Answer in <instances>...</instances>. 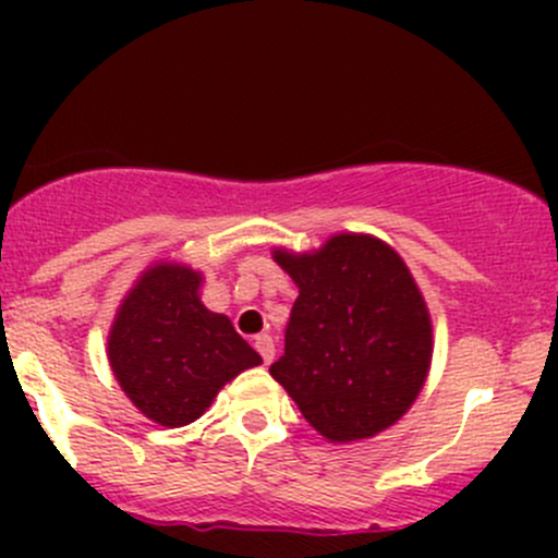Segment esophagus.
<instances>
[{
  "instance_id": "obj_1",
  "label": "esophagus",
  "mask_w": 558,
  "mask_h": 558,
  "mask_svg": "<svg viewBox=\"0 0 558 558\" xmlns=\"http://www.w3.org/2000/svg\"><path fill=\"white\" fill-rule=\"evenodd\" d=\"M253 348H256V351L262 353L264 364L272 362V356H275V342H272V337H269V335H258L256 340H253Z\"/></svg>"
}]
</instances>
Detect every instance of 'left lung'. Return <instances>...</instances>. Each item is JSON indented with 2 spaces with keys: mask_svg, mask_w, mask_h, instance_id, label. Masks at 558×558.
I'll list each match as a JSON object with an SVG mask.
<instances>
[{
  "mask_svg": "<svg viewBox=\"0 0 558 558\" xmlns=\"http://www.w3.org/2000/svg\"><path fill=\"white\" fill-rule=\"evenodd\" d=\"M272 256L300 296L269 375L329 442L397 424L432 364V318L408 264L384 240L351 232Z\"/></svg>",
  "mask_w": 558,
  "mask_h": 558,
  "instance_id": "left-lung-1",
  "label": "left lung"
}]
</instances>
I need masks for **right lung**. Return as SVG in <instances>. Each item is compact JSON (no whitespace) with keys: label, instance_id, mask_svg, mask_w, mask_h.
<instances>
[{"label":"right lung","instance_id":"1","mask_svg":"<svg viewBox=\"0 0 558 558\" xmlns=\"http://www.w3.org/2000/svg\"><path fill=\"white\" fill-rule=\"evenodd\" d=\"M199 286L202 275L185 264H154L121 302L107 337L123 393L170 429L199 418L229 380L262 364L227 315L202 305Z\"/></svg>","mask_w":558,"mask_h":558}]
</instances>
